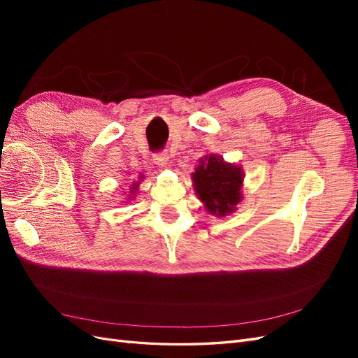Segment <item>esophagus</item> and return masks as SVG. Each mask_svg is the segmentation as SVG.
<instances>
[{
    "mask_svg": "<svg viewBox=\"0 0 358 358\" xmlns=\"http://www.w3.org/2000/svg\"><path fill=\"white\" fill-rule=\"evenodd\" d=\"M154 159L158 166H167L169 162V154L167 152H158L154 155Z\"/></svg>",
    "mask_w": 358,
    "mask_h": 358,
    "instance_id": "1",
    "label": "esophagus"
}]
</instances>
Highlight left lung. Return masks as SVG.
Returning <instances> with one entry per match:
<instances>
[{"label": "left lung", "mask_w": 358, "mask_h": 358, "mask_svg": "<svg viewBox=\"0 0 358 358\" xmlns=\"http://www.w3.org/2000/svg\"><path fill=\"white\" fill-rule=\"evenodd\" d=\"M194 188L209 213L225 216L242 201V167L225 162L218 155H206L192 173Z\"/></svg>", "instance_id": "left-lung-1"}]
</instances>
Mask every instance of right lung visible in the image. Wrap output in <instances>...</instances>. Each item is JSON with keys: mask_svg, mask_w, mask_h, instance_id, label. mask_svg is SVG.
<instances>
[{"mask_svg": "<svg viewBox=\"0 0 358 358\" xmlns=\"http://www.w3.org/2000/svg\"><path fill=\"white\" fill-rule=\"evenodd\" d=\"M138 179H140V180H143V176L140 175V176H138ZM137 187H138V182H134V183H133V187H131V191H129V194H133V196H134L136 191H137ZM129 194H128V196H129Z\"/></svg>", "mask_w": 358, "mask_h": 358, "instance_id": "1", "label": "right lung"}]
</instances>
